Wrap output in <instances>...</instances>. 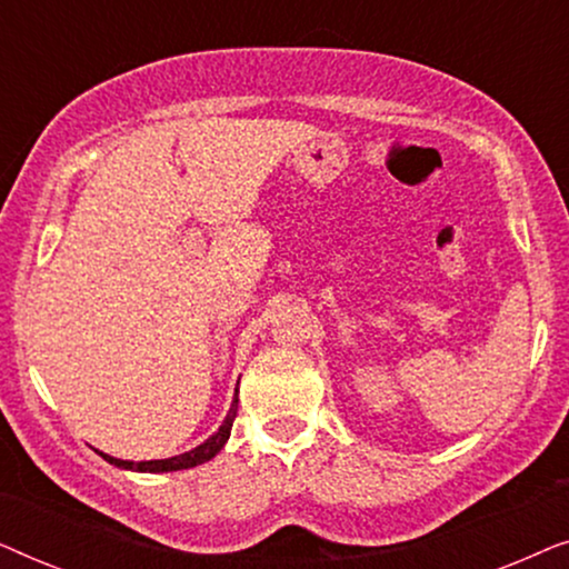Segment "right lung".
Returning <instances> with one entry per match:
<instances>
[{"label":"right lung","instance_id":"add662e5","mask_svg":"<svg viewBox=\"0 0 569 569\" xmlns=\"http://www.w3.org/2000/svg\"><path fill=\"white\" fill-rule=\"evenodd\" d=\"M236 415H238V391H236V399H232V407L228 411V417H224V422L220 430H217L212 438L201 442L189 453H181V456H173V458H162V461H121V458H111L106 453H100L106 458L108 463L119 466V469H131V471H150V473H158V471H181V469H191V466H199L204 461H212V458L220 453L224 442L230 438V430H232V422H236Z\"/></svg>","mask_w":569,"mask_h":569}]
</instances>
